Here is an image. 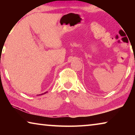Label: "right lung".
Segmentation results:
<instances>
[{
	"label": "right lung",
	"instance_id": "right-lung-1",
	"mask_svg": "<svg viewBox=\"0 0 135 135\" xmlns=\"http://www.w3.org/2000/svg\"><path fill=\"white\" fill-rule=\"evenodd\" d=\"M47 93V92H45V93H42V94H41V95H44V94Z\"/></svg>",
	"mask_w": 135,
	"mask_h": 135
}]
</instances>
